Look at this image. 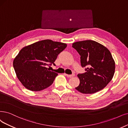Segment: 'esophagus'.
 <instances>
[{
    "label": "esophagus",
    "mask_w": 128,
    "mask_h": 128,
    "mask_svg": "<svg viewBox=\"0 0 128 128\" xmlns=\"http://www.w3.org/2000/svg\"><path fill=\"white\" fill-rule=\"evenodd\" d=\"M65 76H67L68 77V78H72V77H73V76H74V75H75V74L73 73V74H70V75H69V74H65V73H64V74Z\"/></svg>",
    "instance_id": "obj_1"
}]
</instances>
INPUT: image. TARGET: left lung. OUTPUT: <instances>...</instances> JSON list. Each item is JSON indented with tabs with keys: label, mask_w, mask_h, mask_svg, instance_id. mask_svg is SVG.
<instances>
[{
	"label": "left lung",
	"mask_w": 128,
	"mask_h": 128,
	"mask_svg": "<svg viewBox=\"0 0 128 128\" xmlns=\"http://www.w3.org/2000/svg\"><path fill=\"white\" fill-rule=\"evenodd\" d=\"M72 47L81 56V66L86 71L78 75L80 83L75 89L82 93L92 94L104 88L114 74L115 63L110 52L91 40L74 42Z\"/></svg>",
	"instance_id": "1"
}]
</instances>
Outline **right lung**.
Here are the masks:
<instances>
[{"label":"right lung","mask_w":128,"mask_h":128,"mask_svg":"<svg viewBox=\"0 0 128 128\" xmlns=\"http://www.w3.org/2000/svg\"><path fill=\"white\" fill-rule=\"evenodd\" d=\"M66 46L63 42L45 40L24 47L13 62L18 80L32 91H41L51 86L58 74L46 67L56 65L54 62L58 55Z\"/></svg>","instance_id":"1"}]
</instances>
